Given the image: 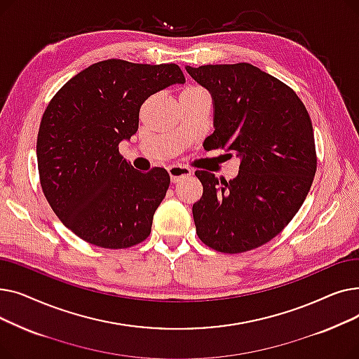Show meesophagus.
<instances>
[{
  "mask_svg": "<svg viewBox=\"0 0 359 359\" xmlns=\"http://www.w3.org/2000/svg\"><path fill=\"white\" fill-rule=\"evenodd\" d=\"M167 170L170 175V180H172L173 183H177L180 179L192 175V170L184 167V165H170Z\"/></svg>",
  "mask_w": 359,
  "mask_h": 359,
  "instance_id": "34e87169",
  "label": "esophagus"
}]
</instances>
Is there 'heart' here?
<instances>
[{"label":"heart","mask_w":359,"mask_h":359,"mask_svg":"<svg viewBox=\"0 0 359 359\" xmlns=\"http://www.w3.org/2000/svg\"><path fill=\"white\" fill-rule=\"evenodd\" d=\"M199 90H202V88H199V87H187V88L183 90V91H199Z\"/></svg>","instance_id":"1"}]
</instances>
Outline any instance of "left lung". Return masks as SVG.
<instances>
[{
	"label": "left lung",
	"instance_id": "left-lung-1",
	"mask_svg": "<svg viewBox=\"0 0 359 359\" xmlns=\"http://www.w3.org/2000/svg\"><path fill=\"white\" fill-rule=\"evenodd\" d=\"M186 71L214 102L215 130L203 148L241 160L229 182L195 172L203 186L192 208L196 234L217 252L253 250L287 227L311 187L317 157L309 111L291 87L248 62Z\"/></svg>",
	"mask_w": 359,
	"mask_h": 359
}]
</instances>
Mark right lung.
I'll use <instances>...</instances> for the list:
<instances>
[{"instance_id":"obj_1","label":"right lung","mask_w":359,"mask_h":359,"mask_svg":"<svg viewBox=\"0 0 359 359\" xmlns=\"http://www.w3.org/2000/svg\"><path fill=\"white\" fill-rule=\"evenodd\" d=\"M183 83L176 64L106 60L52 97L37 134V168L50 208L74 234L103 249H126L149 236L170 176L161 167L138 172L119 142L138 130L151 94Z\"/></svg>"}]
</instances>
